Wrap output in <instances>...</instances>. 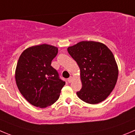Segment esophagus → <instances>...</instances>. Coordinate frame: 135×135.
I'll list each match as a JSON object with an SVG mask.
<instances>
[{"label": "esophagus", "mask_w": 135, "mask_h": 135, "mask_svg": "<svg viewBox=\"0 0 135 135\" xmlns=\"http://www.w3.org/2000/svg\"><path fill=\"white\" fill-rule=\"evenodd\" d=\"M73 78L72 77V76H70V77H69V79H68V81H69V83H71V82L73 81Z\"/></svg>", "instance_id": "34e87169"}]
</instances>
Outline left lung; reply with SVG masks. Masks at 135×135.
<instances>
[{
	"mask_svg": "<svg viewBox=\"0 0 135 135\" xmlns=\"http://www.w3.org/2000/svg\"><path fill=\"white\" fill-rule=\"evenodd\" d=\"M67 50L80 68L82 89L76 93L79 99L92 104L105 100L114 89L119 75L111 50L96 41H81Z\"/></svg>",
	"mask_w": 135,
	"mask_h": 135,
	"instance_id": "8db88e82",
	"label": "left lung"
}]
</instances>
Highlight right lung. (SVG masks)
I'll return each mask as SVG.
<instances>
[{
    "mask_svg": "<svg viewBox=\"0 0 135 135\" xmlns=\"http://www.w3.org/2000/svg\"><path fill=\"white\" fill-rule=\"evenodd\" d=\"M57 53V47L43 44L27 48L18 59L15 70L16 85L25 99L35 107L46 108L53 104L65 85L51 66Z\"/></svg>",
    "mask_w": 135,
    "mask_h": 135,
    "instance_id": "1",
    "label": "right lung"
}]
</instances>
